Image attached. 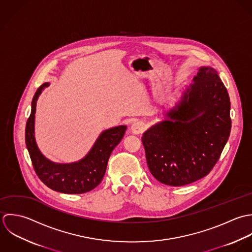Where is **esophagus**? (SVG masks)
Masks as SVG:
<instances>
[{"instance_id":"obj_1","label":"esophagus","mask_w":252,"mask_h":252,"mask_svg":"<svg viewBox=\"0 0 252 252\" xmlns=\"http://www.w3.org/2000/svg\"><path fill=\"white\" fill-rule=\"evenodd\" d=\"M145 129H146V125H145L144 122L138 121V122H135L131 125V131L134 134L143 133L145 131Z\"/></svg>"}]
</instances>
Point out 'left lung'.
<instances>
[{"label":"left lung","instance_id":"8db88e82","mask_svg":"<svg viewBox=\"0 0 252 252\" xmlns=\"http://www.w3.org/2000/svg\"><path fill=\"white\" fill-rule=\"evenodd\" d=\"M231 103L216 70L201 67L181 101L143 133L152 175L179 187L206 176L218 161L231 132Z\"/></svg>","mask_w":252,"mask_h":252}]
</instances>
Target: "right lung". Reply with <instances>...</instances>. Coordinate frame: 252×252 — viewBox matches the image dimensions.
Masks as SVG:
<instances>
[{
  "instance_id": "obj_1",
  "label": "right lung",
  "mask_w": 252,
  "mask_h": 252,
  "mask_svg": "<svg viewBox=\"0 0 252 252\" xmlns=\"http://www.w3.org/2000/svg\"><path fill=\"white\" fill-rule=\"evenodd\" d=\"M49 87L46 83L36 92L32 100L31 115L26 123L25 141L34 170L41 181L56 192L83 194L100 184L112 151L123 139L126 126H120L102 132L91 152L78 162L55 163L45 158L39 150L34 135L36 104L42 91Z\"/></svg>"
}]
</instances>
